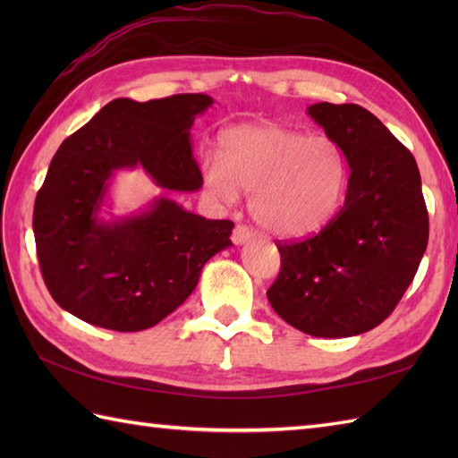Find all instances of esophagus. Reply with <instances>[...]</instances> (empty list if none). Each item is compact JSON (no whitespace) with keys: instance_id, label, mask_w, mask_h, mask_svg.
<instances>
[{"instance_id":"1","label":"esophagus","mask_w":458,"mask_h":458,"mask_svg":"<svg viewBox=\"0 0 458 458\" xmlns=\"http://www.w3.org/2000/svg\"><path fill=\"white\" fill-rule=\"evenodd\" d=\"M251 230L248 226H244V224H238V226L234 228V232H232V242H234L236 246H242L246 244V242L251 240Z\"/></svg>"}]
</instances>
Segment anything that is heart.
<instances>
[{"label":"heart","mask_w":458,"mask_h":458,"mask_svg":"<svg viewBox=\"0 0 458 458\" xmlns=\"http://www.w3.org/2000/svg\"><path fill=\"white\" fill-rule=\"evenodd\" d=\"M202 189L232 204L250 194V212L267 234L301 240L317 234L344 200V151L328 135H305L277 123H242L220 135L218 159L202 163Z\"/></svg>","instance_id":"heart-1"}]
</instances>
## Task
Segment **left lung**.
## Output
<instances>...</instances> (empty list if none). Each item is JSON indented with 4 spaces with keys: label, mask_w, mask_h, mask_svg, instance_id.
Wrapping results in <instances>:
<instances>
[{
    "label": "left lung",
    "mask_w": 458,
    "mask_h": 458,
    "mask_svg": "<svg viewBox=\"0 0 458 458\" xmlns=\"http://www.w3.org/2000/svg\"><path fill=\"white\" fill-rule=\"evenodd\" d=\"M307 114L344 151L346 199L317 236L277 244L281 269L267 299L301 333L356 336L390 317L420 267L429 240L421 174L362 106L318 102Z\"/></svg>",
    "instance_id": "left-lung-1"
}]
</instances>
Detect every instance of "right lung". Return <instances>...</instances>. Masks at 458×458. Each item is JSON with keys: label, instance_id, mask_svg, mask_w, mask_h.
Returning a JSON list of instances; mask_svg holds the SVG:
<instances>
[{"label": "right lung", "instance_id": "1", "mask_svg": "<svg viewBox=\"0 0 458 458\" xmlns=\"http://www.w3.org/2000/svg\"><path fill=\"white\" fill-rule=\"evenodd\" d=\"M212 102L207 94L118 98L63 141L33 212L38 266L58 307L120 333L151 328L232 246L234 222L207 220L167 197L131 216H100L115 171L141 167L165 191L202 187L191 128Z\"/></svg>", "mask_w": 458, "mask_h": 458}]
</instances>
